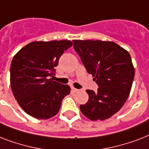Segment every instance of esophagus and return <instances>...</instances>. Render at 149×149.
I'll list each match as a JSON object with an SVG mask.
<instances>
[{
	"mask_svg": "<svg viewBox=\"0 0 149 149\" xmlns=\"http://www.w3.org/2000/svg\"><path fill=\"white\" fill-rule=\"evenodd\" d=\"M71 90H72V91L73 92V93H77V92H79V90L74 88V87H72V88H71Z\"/></svg>",
	"mask_w": 149,
	"mask_h": 149,
	"instance_id": "esophagus-1",
	"label": "esophagus"
}]
</instances>
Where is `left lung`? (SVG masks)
Instances as JSON below:
<instances>
[{
  "label": "left lung",
  "instance_id": "1",
  "mask_svg": "<svg viewBox=\"0 0 149 149\" xmlns=\"http://www.w3.org/2000/svg\"><path fill=\"white\" fill-rule=\"evenodd\" d=\"M74 49L86 71L98 85L97 92L86 90L89 100L79 106L91 120H104L120 110L132 89L134 69L129 52L113 42L72 40Z\"/></svg>",
  "mask_w": 149,
  "mask_h": 149
}]
</instances>
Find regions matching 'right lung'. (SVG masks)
I'll list each match as a JSON object with an SVG mask.
<instances>
[{
	"label": "right lung",
	"instance_id": "right-lung-1",
	"mask_svg": "<svg viewBox=\"0 0 149 149\" xmlns=\"http://www.w3.org/2000/svg\"><path fill=\"white\" fill-rule=\"evenodd\" d=\"M71 41L32 42L15 54L10 64L12 93L20 107L30 116L49 119L58 113L63 99L70 94L69 85L49 78Z\"/></svg>",
	"mask_w": 149,
	"mask_h": 149
}]
</instances>
